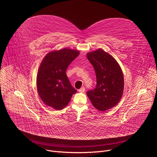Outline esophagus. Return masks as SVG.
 <instances>
[{"label": "esophagus", "instance_id": "esophagus-1", "mask_svg": "<svg viewBox=\"0 0 157 157\" xmlns=\"http://www.w3.org/2000/svg\"><path fill=\"white\" fill-rule=\"evenodd\" d=\"M78 91L80 92V93H84V92L85 91V88H84V87H81V88H80V89H79Z\"/></svg>", "mask_w": 157, "mask_h": 157}]
</instances>
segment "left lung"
I'll return each instance as SVG.
<instances>
[{
	"label": "left lung",
	"mask_w": 157,
	"mask_h": 157,
	"mask_svg": "<svg viewBox=\"0 0 157 157\" xmlns=\"http://www.w3.org/2000/svg\"><path fill=\"white\" fill-rule=\"evenodd\" d=\"M86 56L95 70L97 84L87 96L93 106L105 111L116 106L120 101L124 91V75L116 59L102 49L89 52Z\"/></svg>",
	"instance_id": "obj_1"
}]
</instances>
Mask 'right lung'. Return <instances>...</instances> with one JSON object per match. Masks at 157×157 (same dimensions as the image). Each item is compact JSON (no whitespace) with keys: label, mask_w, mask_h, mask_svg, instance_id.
I'll return each instance as SVG.
<instances>
[{"label":"right lung","mask_w":157,"mask_h":157,"mask_svg":"<svg viewBox=\"0 0 157 157\" xmlns=\"http://www.w3.org/2000/svg\"><path fill=\"white\" fill-rule=\"evenodd\" d=\"M79 53L78 50L64 48L52 51L43 58L38 70L36 88L41 99L47 105L56 110L63 109L77 92L66 71Z\"/></svg>","instance_id":"right-lung-1"}]
</instances>
